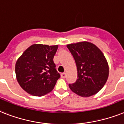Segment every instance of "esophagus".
<instances>
[{"label":"esophagus","mask_w":124,"mask_h":124,"mask_svg":"<svg viewBox=\"0 0 124 124\" xmlns=\"http://www.w3.org/2000/svg\"><path fill=\"white\" fill-rule=\"evenodd\" d=\"M66 77V73L65 72H63L61 74V78H65Z\"/></svg>","instance_id":"esophagus-1"}]
</instances>
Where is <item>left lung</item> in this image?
Returning <instances> with one entry per match:
<instances>
[{
	"label": "left lung",
	"instance_id": "8db88e82",
	"mask_svg": "<svg viewBox=\"0 0 124 124\" xmlns=\"http://www.w3.org/2000/svg\"><path fill=\"white\" fill-rule=\"evenodd\" d=\"M74 57L78 78L69 84L70 89L81 97L95 95L105 85L109 67L102 52L92 43L83 41L67 45Z\"/></svg>",
	"mask_w": 124,
	"mask_h": 124
}]
</instances>
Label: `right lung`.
I'll use <instances>...</instances> for the list:
<instances>
[{
    "label": "right lung",
    "mask_w": 124,
    "mask_h": 124,
    "mask_svg": "<svg viewBox=\"0 0 124 124\" xmlns=\"http://www.w3.org/2000/svg\"><path fill=\"white\" fill-rule=\"evenodd\" d=\"M58 45L34 44L17 60L15 72L20 86L27 93L43 96L52 91L60 75L53 57Z\"/></svg>",
    "instance_id": "1"
}]
</instances>
